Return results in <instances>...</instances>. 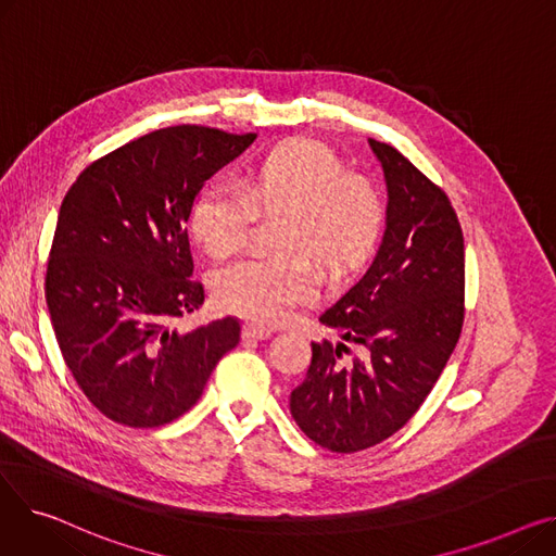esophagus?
Listing matches in <instances>:
<instances>
[{"mask_svg":"<svg viewBox=\"0 0 556 556\" xmlns=\"http://www.w3.org/2000/svg\"><path fill=\"white\" fill-rule=\"evenodd\" d=\"M273 336V329L268 327H256V325H245L243 327V338L245 340H266Z\"/></svg>","mask_w":556,"mask_h":556,"instance_id":"1","label":"esophagus"}]
</instances>
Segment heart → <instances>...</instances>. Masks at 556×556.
I'll use <instances>...</instances> for the list:
<instances>
[{
	"mask_svg": "<svg viewBox=\"0 0 556 556\" xmlns=\"http://www.w3.org/2000/svg\"><path fill=\"white\" fill-rule=\"evenodd\" d=\"M286 216L279 256H248L220 270V308L275 325L315 288L308 263L327 279L356 273L383 225V202L361 175L349 173L327 146L293 139L275 146L243 175L239 189L202 187L189 207V231L214 258L239 252L254 218Z\"/></svg>",
	"mask_w": 556,
	"mask_h": 556,
	"instance_id": "heart-1",
	"label": "heart"
}]
</instances>
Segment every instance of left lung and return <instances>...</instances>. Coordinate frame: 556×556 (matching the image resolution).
<instances>
[{
	"label": "left lung",
	"instance_id": "1",
	"mask_svg": "<svg viewBox=\"0 0 556 556\" xmlns=\"http://www.w3.org/2000/svg\"><path fill=\"white\" fill-rule=\"evenodd\" d=\"M388 185V227L367 273L319 323L370 356L339 363L343 342H313L290 415L317 446L381 444L419 410L464 323V237L448 195L394 146L369 139Z\"/></svg>",
	"mask_w": 556,
	"mask_h": 556
}]
</instances>
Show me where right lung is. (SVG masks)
<instances>
[{"instance_id":"1","label":"right lung","mask_w":556,"mask_h":556,"mask_svg":"<svg viewBox=\"0 0 556 556\" xmlns=\"http://www.w3.org/2000/svg\"><path fill=\"white\" fill-rule=\"evenodd\" d=\"M254 139L204 126L162 128L92 162L70 187L45 293L63 358L108 419L157 428L182 417L239 344L237 317L189 333L170 323L204 302L202 283L191 279V202Z\"/></svg>"}]
</instances>
